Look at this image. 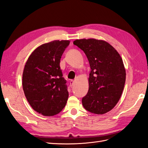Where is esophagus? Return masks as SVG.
<instances>
[{
    "instance_id": "1",
    "label": "esophagus",
    "mask_w": 148,
    "mask_h": 148,
    "mask_svg": "<svg viewBox=\"0 0 148 148\" xmlns=\"http://www.w3.org/2000/svg\"><path fill=\"white\" fill-rule=\"evenodd\" d=\"M70 86H72V85L74 84V81H73V80H70Z\"/></svg>"
}]
</instances>
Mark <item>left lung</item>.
I'll return each instance as SVG.
<instances>
[{"mask_svg": "<svg viewBox=\"0 0 148 148\" xmlns=\"http://www.w3.org/2000/svg\"><path fill=\"white\" fill-rule=\"evenodd\" d=\"M73 44L83 51L91 67L88 92L82 99L84 108L96 114L108 112L117 104L124 88L126 71L122 59L103 40L77 39Z\"/></svg>", "mask_w": 148, "mask_h": 148, "instance_id": "8db88e82", "label": "left lung"}]
</instances>
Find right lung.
I'll return each mask as SVG.
<instances>
[{
    "instance_id": "1",
    "label": "right lung",
    "mask_w": 148,
    "mask_h": 148,
    "mask_svg": "<svg viewBox=\"0 0 148 148\" xmlns=\"http://www.w3.org/2000/svg\"><path fill=\"white\" fill-rule=\"evenodd\" d=\"M69 40L43 44L31 53L26 62L22 85L31 107L44 116H53L64 108L69 97L66 80L60 67L61 57Z\"/></svg>"
}]
</instances>
